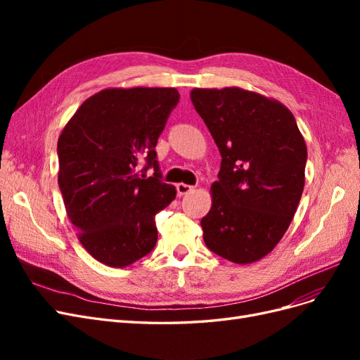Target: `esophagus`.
Segmentation results:
<instances>
[{
	"label": "esophagus",
	"instance_id": "34e87169",
	"mask_svg": "<svg viewBox=\"0 0 360 360\" xmlns=\"http://www.w3.org/2000/svg\"><path fill=\"white\" fill-rule=\"evenodd\" d=\"M176 189H177V195L179 197H183V195H186V193H189L192 189H193V186H191V184H184V183H179L177 186H176Z\"/></svg>",
	"mask_w": 360,
	"mask_h": 360
}]
</instances>
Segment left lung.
<instances>
[{
	"label": "left lung",
	"mask_w": 360,
	"mask_h": 360,
	"mask_svg": "<svg viewBox=\"0 0 360 360\" xmlns=\"http://www.w3.org/2000/svg\"><path fill=\"white\" fill-rule=\"evenodd\" d=\"M191 101L222 158L204 243L237 264L266 257L288 230L304 186L307 144L288 108L238 86L193 89Z\"/></svg>",
	"instance_id": "obj_1"
}]
</instances>
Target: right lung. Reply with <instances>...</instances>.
I'll use <instances>...</instances> for the list:
<instances>
[{
  "mask_svg": "<svg viewBox=\"0 0 360 360\" xmlns=\"http://www.w3.org/2000/svg\"><path fill=\"white\" fill-rule=\"evenodd\" d=\"M179 99L176 89H106L79 106L58 138L68 216L86 252L106 266L126 267L156 246L155 216L176 188L162 181L155 148Z\"/></svg>",
  "mask_w": 360,
  "mask_h": 360,
  "instance_id": "add662e5",
  "label": "right lung"
}]
</instances>
